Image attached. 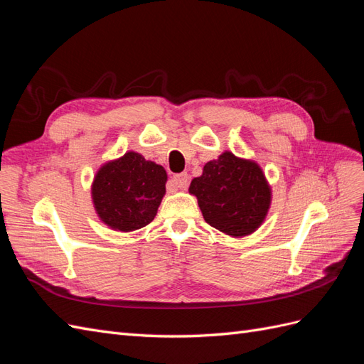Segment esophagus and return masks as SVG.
Listing matches in <instances>:
<instances>
[{"label": "esophagus", "instance_id": "1", "mask_svg": "<svg viewBox=\"0 0 364 364\" xmlns=\"http://www.w3.org/2000/svg\"><path fill=\"white\" fill-rule=\"evenodd\" d=\"M188 174L186 173H179V174H174L173 176V183L178 186V188H181V190H183V188H186V185H188Z\"/></svg>", "mask_w": 364, "mask_h": 364}]
</instances>
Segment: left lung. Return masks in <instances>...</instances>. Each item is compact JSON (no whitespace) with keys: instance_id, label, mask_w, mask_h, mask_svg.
Listing matches in <instances>:
<instances>
[{"instance_id":"1","label":"left lung","mask_w":364,"mask_h":364,"mask_svg":"<svg viewBox=\"0 0 364 364\" xmlns=\"http://www.w3.org/2000/svg\"><path fill=\"white\" fill-rule=\"evenodd\" d=\"M190 193L197 197L205 222L232 237L257 230L269 211L272 194L258 164L225 151L205 164Z\"/></svg>"}]
</instances>
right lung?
Masks as SVG:
<instances>
[{"mask_svg":"<svg viewBox=\"0 0 364 364\" xmlns=\"http://www.w3.org/2000/svg\"><path fill=\"white\" fill-rule=\"evenodd\" d=\"M167 173L162 165L127 151L107 162L92 183V200L102 222L112 229L130 232L155 218L165 194Z\"/></svg>","mask_w":364,"mask_h":364,"instance_id":"1","label":"right lung"}]
</instances>
